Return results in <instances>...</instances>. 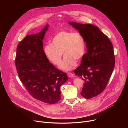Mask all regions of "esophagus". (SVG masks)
Listing matches in <instances>:
<instances>
[{
	"mask_svg": "<svg viewBox=\"0 0 128 128\" xmlns=\"http://www.w3.org/2000/svg\"><path fill=\"white\" fill-rule=\"evenodd\" d=\"M67 75L70 78H72V77H74V75L72 73H67Z\"/></svg>",
	"mask_w": 128,
	"mask_h": 128,
	"instance_id": "34e87169",
	"label": "esophagus"
}]
</instances>
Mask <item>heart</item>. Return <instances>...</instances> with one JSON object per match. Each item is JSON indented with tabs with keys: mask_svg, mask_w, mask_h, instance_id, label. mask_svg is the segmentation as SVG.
<instances>
[{
	"mask_svg": "<svg viewBox=\"0 0 128 128\" xmlns=\"http://www.w3.org/2000/svg\"><path fill=\"white\" fill-rule=\"evenodd\" d=\"M86 49L85 39L82 34L62 30L54 36L52 43L44 46V52L47 58L57 65L61 63L63 53L65 56L60 68L65 71H70L75 67L76 60H80L83 57Z\"/></svg>",
	"mask_w": 128,
	"mask_h": 128,
	"instance_id": "obj_1",
	"label": "heart"
}]
</instances>
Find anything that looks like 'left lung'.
Returning <instances> with one entry per match:
<instances>
[{"label":"left lung","instance_id":"left-lung-1","mask_svg":"<svg viewBox=\"0 0 128 128\" xmlns=\"http://www.w3.org/2000/svg\"><path fill=\"white\" fill-rule=\"evenodd\" d=\"M69 24L85 39L87 52L74 72L84 81L81 95L90 99L103 91L111 76L115 64L113 46L97 26L75 22Z\"/></svg>","mask_w":128,"mask_h":128}]
</instances>
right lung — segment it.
<instances>
[{"label": "right lung", "mask_w": 128, "mask_h": 128, "mask_svg": "<svg viewBox=\"0 0 128 128\" xmlns=\"http://www.w3.org/2000/svg\"><path fill=\"white\" fill-rule=\"evenodd\" d=\"M49 25L38 33L27 35L17 47L15 66L19 78L29 93L44 103L55 104L61 99V86L68 80L66 73L49 62L43 49Z\"/></svg>", "instance_id": "obj_1"}]
</instances>
